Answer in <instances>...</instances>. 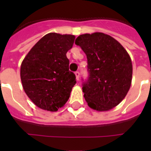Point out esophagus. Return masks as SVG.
<instances>
[{"instance_id": "obj_1", "label": "esophagus", "mask_w": 151, "mask_h": 151, "mask_svg": "<svg viewBox=\"0 0 151 151\" xmlns=\"http://www.w3.org/2000/svg\"><path fill=\"white\" fill-rule=\"evenodd\" d=\"M75 76H76V79H77V81H79V78H80V73H79L78 71L75 72Z\"/></svg>"}]
</instances>
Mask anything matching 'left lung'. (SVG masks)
Instances as JSON below:
<instances>
[{
	"label": "left lung",
	"mask_w": 151,
	"mask_h": 151,
	"mask_svg": "<svg viewBox=\"0 0 151 151\" xmlns=\"http://www.w3.org/2000/svg\"><path fill=\"white\" fill-rule=\"evenodd\" d=\"M75 44L86 54L88 80L82 91L90 108L108 111L117 106L131 87L132 64L121 44L103 33L81 34Z\"/></svg>",
	"instance_id": "1"
}]
</instances>
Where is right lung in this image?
<instances>
[{
  "label": "right lung",
  "mask_w": 151,
  "mask_h": 151,
  "mask_svg": "<svg viewBox=\"0 0 151 151\" xmlns=\"http://www.w3.org/2000/svg\"><path fill=\"white\" fill-rule=\"evenodd\" d=\"M75 36L49 33L39 40L22 60L20 78L29 99L51 112L63 107L76 84L66 57Z\"/></svg>",
  "instance_id": "right-lung-1"
}]
</instances>
